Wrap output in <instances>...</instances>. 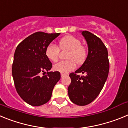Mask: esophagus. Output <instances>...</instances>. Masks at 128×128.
I'll return each instance as SVG.
<instances>
[{"instance_id": "1", "label": "esophagus", "mask_w": 128, "mask_h": 128, "mask_svg": "<svg viewBox=\"0 0 128 128\" xmlns=\"http://www.w3.org/2000/svg\"><path fill=\"white\" fill-rule=\"evenodd\" d=\"M65 76H66V74H63V73H62V74H61V76H62V78Z\"/></svg>"}]
</instances>
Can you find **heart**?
I'll list each match as a JSON object with an SVG mask.
<instances>
[{
	"label": "heart",
	"mask_w": 128,
	"mask_h": 128,
	"mask_svg": "<svg viewBox=\"0 0 128 128\" xmlns=\"http://www.w3.org/2000/svg\"><path fill=\"white\" fill-rule=\"evenodd\" d=\"M62 50H68L66 54L67 60L61 61L54 65V70L62 73H67L74 70L76 63L82 64L87 57V51L84 46H81V42L73 36H67L62 38L59 43ZM46 55L52 62H56L60 55V48L56 45L50 44L46 48Z\"/></svg>",
	"instance_id": "heart-1"
}]
</instances>
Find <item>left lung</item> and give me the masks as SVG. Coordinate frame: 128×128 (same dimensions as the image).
I'll return each instance as SVG.
<instances>
[{
	"label": "left lung",
	"mask_w": 128,
	"mask_h": 128,
	"mask_svg": "<svg viewBox=\"0 0 128 128\" xmlns=\"http://www.w3.org/2000/svg\"><path fill=\"white\" fill-rule=\"evenodd\" d=\"M81 34L86 41L88 53L82 66L70 74L71 83L68 87V94L73 103L85 106L92 102L102 90L110 65L108 50L101 40L87 30ZM78 73L84 75L81 77Z\"/></svg>",
	"instance_id": "obj_1"
}]
</instances>
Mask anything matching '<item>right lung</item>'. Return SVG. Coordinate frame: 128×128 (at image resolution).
I'll return each instance as SVG.
<instances>
[{
    "mask_svg": "<svg viewBox=\"0 0 128 128\" xmlns=\"http://www.w3.org/2000/svg\"><path fill=\"white\" fill-rule=\"evenodd\" d=\"M60 33L36 32L24 39L16 47L12 75L20 97L29 104L38 106L51 98L54 86L60 80L58 71L48 72L52 63L46 55V48ZM47 71L42 77L39 73Z\"/></svg>",
    "mask_w": 128,
    "mask_h": 128,
    "instance_id": "1",
    "label": "right lung"
}]
</instances>
